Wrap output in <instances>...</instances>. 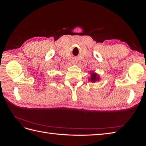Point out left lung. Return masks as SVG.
<instances>
[{"label":"left lung","mask_w":146,"mask_h":146,"mask_svg":"<svg viewBox=\"0 0 146 146\" xmlns=\"http://www.w3.org/2000/svg\"><path fill=\"white\" fill-rule=\"evenodd\" d=\"M99 77L98 76V75L95 73H92L91 75V78L90 79V80H91L92 82H95L97 80H99Z\"/></svg>","instance_id":"obj_1"}]
</instances>
